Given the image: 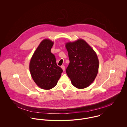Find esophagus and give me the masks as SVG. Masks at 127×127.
<instances>
[{"label":"esophagus","instance_id":"34e87169","mask_svg":"<svg viewBox=\"0 0 127 127\" xmlns=\"http://www.w3.org/2000/svg\"><path fill=\"white\" fill-rule=\"evenodd\" d=\"M61 68H62V69H63V70L64 71L65 70V67H64V65H62V66H61Z\"/></svg>","mask_w":127,"mask_h":127}]
</instances>
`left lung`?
I'll return each instance as SVG.
<instances>
[{
    "label": "left lung",
    "mask_w": 127,
    "mask_h": 127,
    "mask_svg": "<svg viewBox=\"0 0 127 127\" xmlns=\"http://www.w3.org/2000/svg\"><path fill=\"white\" fill-rule=\"evenodd\" d=\"M70 63L66 72L73 86L77 89L88 87L94 81L99 68L96 52L84 39L65 43Z\"/></svg>",
    "instance_id": "left-lung-1"
}]
</instances>
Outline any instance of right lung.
<instances>
[{
	"label": "right lung",
	"instance_id": "right-lung-1",
	"mask_svg": "<svg viewBox=\"0 0 127 127\" xmlns=\"http://www.w3.org/2000/svg\"><path fill=\"white\" fill-rule=\"evenodd\" d=\"M54 42L49 39L41 41L33 55L29 64L31 76L41 89L55 87L61 76L63 69L57 65L54 55L51 52Z\"/></svg>",
	"mask_w": 127,
	"mask_h": 127
}]
</instances>
